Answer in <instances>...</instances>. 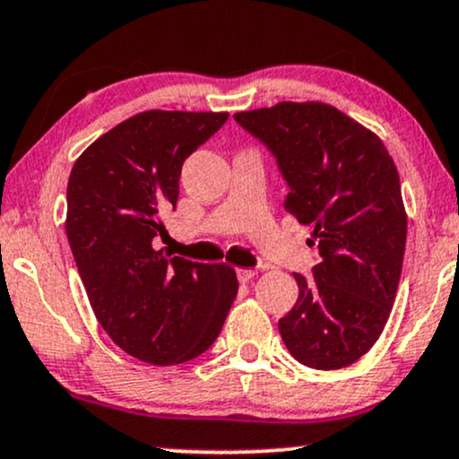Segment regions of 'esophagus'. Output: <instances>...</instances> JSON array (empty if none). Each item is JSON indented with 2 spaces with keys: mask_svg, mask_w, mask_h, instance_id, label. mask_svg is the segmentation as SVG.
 Segmentation results:
<instances>
[{
  "mask_svg": "<svg viewBox=\"0 0 459 459\" xmlns=\"http://www.w3.org/2000/svg\"><path fill=\"white\" fill-rule=\"evenodd\" d=\"M237 280H239L241 284H246V282H250V280L254 278V275H256V272H254V269H237Z\"/></svg>",
  "mask_w": 459,
  "mask_h": 459,
  "instance_id": "34e87169",
  "label": "esophagus"
}]
</instances>
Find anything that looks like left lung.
Listing matches in <instances>:
<instances>
[{"instance_id":"left-lung-1","label":"left lung","mask_w":459,"mask_h":459,"mask_svg":"<svg viewBox=\"0 0 459 459\" xmlns=\"http://www.w3.org/2000/svg\"><path fill=\"white\" fill-rule=\"evenodd\" d=\"M275 158L289 186L284 209L312 224V278L278 329L314 369L355 363L383 333L406 247L400 175L374 132L323 102H280L233 115Z\"/></svg>"}]
</instances>
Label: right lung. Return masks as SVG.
Returning <instances> with one entry per match:
<instances>
[{
  "label": "right lung",
  "mask_w": 459,
  "mask_h": 459,
  "mask_svg": "<svg viewBox=\"0 0 459 459\" xmlns=\"http://www.w3.org/2000/svg\"><path fill=\"white\" fill-rule=\"evenodd\" d=\"M229 113L145 110L91 143L68 179L65 235L93 314L110 340L153 366L213 344L237 297L229 264L167 258L160 213L177 205L186 158Z\"/></svg>",
  "instance_id": "obj_1"
}]
</instances>
